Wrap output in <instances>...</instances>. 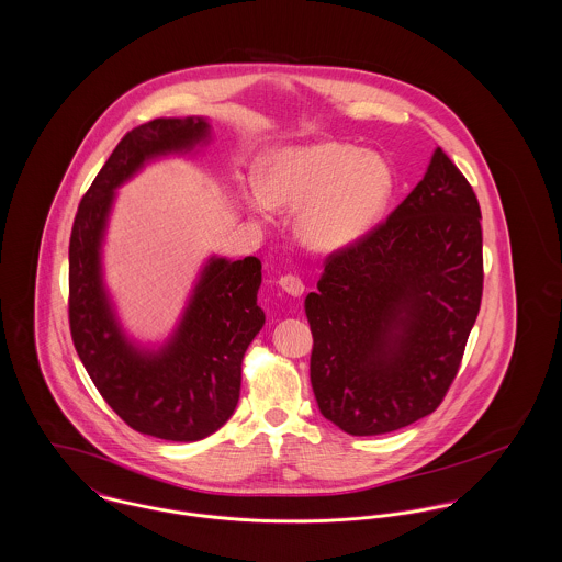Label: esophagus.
I'll return each instance as SVG.
<instances>
[{"instance_id": "obj_1", "label": "esophagus", "mask_w": 562, "mask_h": 562, "mask_svg": "<svg viewBox=\"0 0 562 562\" xmlns=\"http://www.w3.org/2000/svg\"><path fill=\"white\" fill-rule=\"evenodd\" d=\"M279 285L283 292H288L290 296H301L305 292V285L303 281L296 277V274H285L279 279Z\"/></svg>"}]
</instances>
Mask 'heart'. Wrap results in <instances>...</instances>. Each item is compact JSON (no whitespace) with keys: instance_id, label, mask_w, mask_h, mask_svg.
<instances>
[{"instance_id":"b5f03b06","label":"heart","mask_w":562,"mask_h":562,"mask_svg":"<svg viewBox=\"0 0 562 562\" xmlns=\"http://www.w3.org/2000/svg\"><path fill=\"white\" fill-rule=\"evenodd\" d=\"M257 186L259 192L244 201L255 218H268L272 207H299V240L333 252L361 240L379 223L394 192V170L374 151L316 140L270 151L257 168Z\"/></svg>"}]
</instances>
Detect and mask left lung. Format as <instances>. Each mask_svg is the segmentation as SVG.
<instances>
[{"label": "left lung", "instance_id": "8db88e82", "mask_svg": "<svg viewBox=\"0 0 562 562\" xmlns=\"http://www.w3.org/2000/svg\"><path fill=\"white\" fill-rule=\"evenodd\" d=\"M481 299V205L437 147L383 225L326 257L305 299L322 415L355 437L430 415L459 372Z\"/></svg>", "mask_w": 562, "mask_h": 562}]
</instances>
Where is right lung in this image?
<instances>
[{"label":"right lung","instance_id":"1","mask_svg":"<svg viewBox=\"0 0 562 562\" xmlns=\"http://www.w3.org/2000/svg\"><path fill=\"white\" fill-rule=\"evenodd\" d=\"M210 138L203 116L127 132L83 194L69 241V324L81 363L127 426L166 441H199L234 415L244 352L266 322L257 305L261 261L212 255L170 337L143 346L116 316L101 248L116 190L149 161L192 154Z\"/></svg>","mask_w":562,"mask_h":562}]
</instances>
